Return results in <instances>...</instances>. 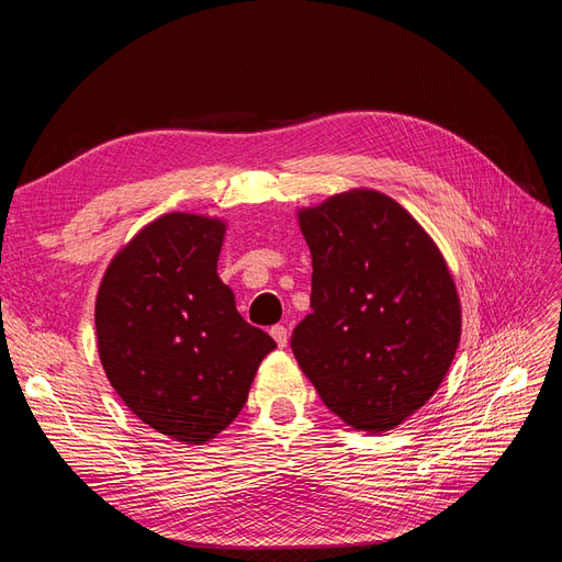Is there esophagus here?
<instances>
[{"label":"esophagus","mask_w":562,"mask_h":562,"mask_svg":"<svg viewBox=\"0 0 562 562\" xmlns=\"http://www.w3.org/2000/svg\"><path fill=\"white\" fill-rule=\"evenodd\" d=\"M269 335L277 339L279 347H285V345H288V328H285V326H271Z\"/></svg>","instance_id":"34e87169"}]
</instances>
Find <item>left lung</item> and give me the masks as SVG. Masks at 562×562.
I'll list each match as a JSON object with an SVG mask.
<instances>
[{
  "mask_svg": "<svg viewBox=\"0 0 562 562\" xmlns=\"http://www.w3.org/2000/svg\"><path fill=\"white\" fill-rule=\"evenodd\" d=\"M312 314L291 347L321 401L359 431L398 427L448 375L462 307L431 236L401 203L351 190L297 213Z\"/></svg>",
  "mask_w": 562,
  "mask_h": 562,
  "instance_id": "1",
  "label": "left lung"
}]
</instances>
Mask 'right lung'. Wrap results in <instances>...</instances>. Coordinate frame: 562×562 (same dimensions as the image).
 <instances>
[{
    "instance_id": "obj_1",
    "label": "right lung",
    "mask_w": 562,
    "mask_h": 562,
    "mask_svg": "<svg viewBox=\"0 0 562 562\" xmlns=\"http://www.w3.org/2000/svg\"><path fill=\"white\" fill-rule=\"evenodd\" d=\"M225 227L194 213L157 217L114 255L95 300L110 384L135 417L184 446L229 427L277 347L217 277Z\"/></svg>"
}]
</instances>
